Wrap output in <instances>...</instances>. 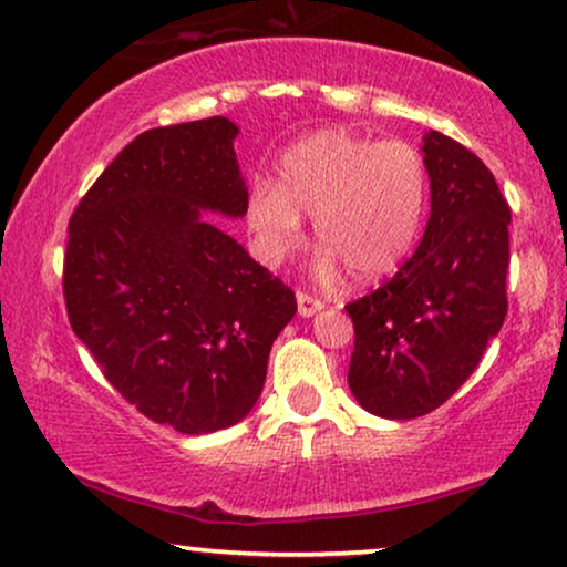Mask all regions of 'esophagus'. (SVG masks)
Returning <instances> with one entry per match:
<instances>
[{"mask_svg": "<svg viewBox=\"0 0 567 567\" xmlns=\"http://www.w3.org/2000/svg\"><path fill=\"white\" fill-rule=\"evenodd\" d=\"M297 305H299L301 318H312L315 312H320L322 307H326V301L315 299L312 293H307V291H297Z\"/></svg>", "mask_w": 567, "mask_h": 567, "instance_id": "obj_1", "label": "esophagus"}]
</instances>
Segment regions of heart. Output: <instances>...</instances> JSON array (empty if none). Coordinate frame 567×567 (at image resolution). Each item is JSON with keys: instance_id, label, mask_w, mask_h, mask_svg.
Returning a JSON list of instances; mask_svg holds the SVG:
<instances>
[{"instance_id": "1", "label": "heart", "mask_w": 567, "mask_h": 567, "mask_svg": "<svg viewBox=\"0 0 567 567\" xmlns=\"http://www.w3.org/2000/svg\"><path fill=\"white\" fill-rule=\"evenodd\" d=\"M427 197V164L414 145L333 127L297 140L278 158L276 182H255L245 218L257 255L278 266L305 237L301 216H312L315 237L326 247L322 274L341 262L367 284L391 276L411 255Z\"/></svg>"}]
</instances>
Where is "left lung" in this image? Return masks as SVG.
<instances>
[{"mask_svg":"<svg viewBox=\"0 0 567 567\" xmlns=\"http://www.w3.org/2000/svg\"><path fill=\"white\" fill-rule=\"evenodd\" d=\"M430 220L422 245L378 291L347 305L349 388L382 419H414L451 399L508 315L511 208L480 156L424 135Z\"/></svg>","mask_w":567,"mask_h":567,"instance_id":"left-lung-1","label":"left lung"}]
</instances>
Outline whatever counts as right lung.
<instances>
[{
    "label": "right lung",
    "mask_w": 567,
    "mask_h": 567,
    "mask_svg": "<svg viewBox=\"0 0 567 567\" xmlns=\"http://www.w3.org/2000/svg\"><path fill=\"white\" fill-rule=\"evenodd\" d=\"M210 116L137 135L70 218V326L122 399L185 435L237 424L260 399L297 297L205 213L241 218L234 137Z\"/></svg>",
    "instance_id": "add662e5"
}]
</instances>
